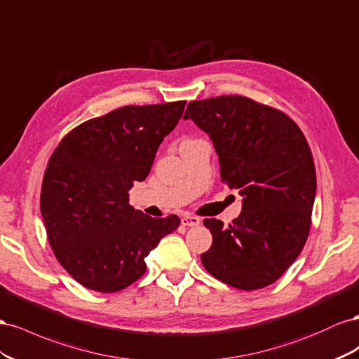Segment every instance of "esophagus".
<instances>
[{
    "mask_svg": "<svg viewBox=\"0 0 359 359\" xmlns=\"http://www.w3.org/2000/svg\"><path fill=\"white\" fill-rule=\"evenodd\" d=\"M201 222L200 218L197 217H191V215H185V217H182V225H187V227H196Z\"/></svg>",
    "mask_w": 359,
    "mask_h": 359,
    "instance_id": "1",
    "label": "esophagus"
}]
</instances>
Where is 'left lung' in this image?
Listing matches in <instances>:
<instances>
[{
  "label": "left lung",
  "mask_w": 359,
  "mask_h": 359,
  "mask_svg": "<svg viewBox=\"0 0 359 359\" xmlns=\"http://www.w3.org/2000/svg\"><path fill=\"white\" fill-rule=\"evenodd\" d=\"M191 118L210 135L221 180L243 197L241 217L206 218L213 242L201 263L215 278L241 290L275 283L309 239L316 168L299 126L281 109L247 96L189 102Z\"/></svg>",
  "instance_id": "1"
}]
</instances>
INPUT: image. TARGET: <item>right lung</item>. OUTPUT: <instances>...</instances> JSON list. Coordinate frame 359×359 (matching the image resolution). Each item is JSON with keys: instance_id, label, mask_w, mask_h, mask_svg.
I'll use <instances>...</instances> for the list:
<instances>
[{"instance_id": "right-lung-1", "label": "right lung", "mask_w": 359, "mask_h": 359, "mask_svg": "<svg viewBox=\"0 0 359 359\" xmlns=\"http://www.w3.org/2000/svg\"><path fill=\"white\" fill-rule=\"evenodd\" d=\"M187 100L126 105L90 118L50 155L40 192L46 236L60 264L84 287L114 293L146 272L144 259L180 218H151L129 204Z\"/></svg>"}]
</instances>
